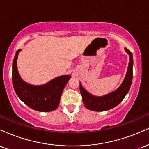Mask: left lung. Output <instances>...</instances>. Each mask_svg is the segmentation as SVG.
<instances>
[{"label": "left lung", "instance_id": "1", "mask_svg": "<svg viewBox=\"0 0 149 149\" xmlns=\"http://www.w3.org/2000/svg\"><path fill=\"white\" fill-rule=\"evenodd\" d=\"M125 50L129 55V64L123 81L116 90L104 96H95L87 91L82 86L81 83L80 82V91L83 102L85 107L89 110L94 111H104L113 109L118 105L127 94L132 81L133 57L130 51L127 48H125Z\"/></svg>", "mask_w": 149, "mask_h": 149}]
</instances>
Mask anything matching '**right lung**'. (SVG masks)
Here are the masks:
<instances>
[{
	"instance_id": "1",
	"label": "right lung",
	"mask_w": 149,
	"mask_h": 149,
	"mask_svg": "<svg viewBox=\"0 0 149 149\" xmlns=\"http://www.w3.org/2000/svg\"><path fill=\"white\" fill-rule=\"evenodd\" d=\"M18 49L13 63V84L17 95L31 109L40 112H49L59 107L61 93L67 84L71 76L63 75L53 78L43 85L29 84L20 76L17 69Z\"/></svg>"
}]
</instances>
